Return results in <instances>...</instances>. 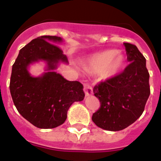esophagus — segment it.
Returning a JSON list of instances; mask_svg holds the SVG:
<instances>
[{
  "mask_svg": "<svg viewBox=\"0 0 161 161\" xmlns=\"http://www.w3.org/2000/svg\"><path fill=\"white\" fill-rule=\"evenodd\" d=\"M83 87H84V92H85V95L86 96H89L93 93V88L91 87L88 83H84L83 84Z\"/></svg>",
  "mask_w": 161,
  "mask_h": 161,
  "instance_id": "34e87169",
  "label": "esophagus"
}]
</instances>
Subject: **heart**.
Returning a JSON list of instances; mask_svg holds the SVG:
<instances>
[{"instance_id":"heart-1","label":"heart","mask_w":161,"mask_h":161,"mask_svg":"<svg viewBox=\"0 0 161 161\" xmlns=\"http://www.w3.org/2000/svg\"><path fill=\"white\" fill-rule=\"evenodd\" d=\"M125 64V56L115 49H108L93 54L88 61V68L93 73H100L103 78H111L121 72Z\"/></svg>"}]
</instances>
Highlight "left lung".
<instances>
[{"label":"left lung","instance_id":"left-lung-1","mask_svg":"<svg viewBox=\"0 0 161 161\" xmlns=\"http://www.w3.org/2000/svg\"><path fill=\"white\" fill-rule=\"evenodd\" d=\"M130 64L122 73L100 82L93 88L100 107L92 120L109 131L122 130L140 117L150 94L146 60L134 44L124 43Z\"/></svg>","mask_w":161,"mask_h":161}]
</instances>
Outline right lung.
I'll return each mask as SVG.
<instances>
[{
  "instance_id": "1",
  "label": "right lung",
  "mask_w": 161,
  "mask_h": 161,
  "mask_svg": "<svg viewBox=\"0 0 161 161\" xmlns=\"http://www.w3.org/2000/svg\"><path fill=\"white\" fill-rule=\"evenodd\" d=\"M61 41L56 36L33 39L20 50L12 66L10 92L14 104L22 117L40 129L63 125L69 107L85 96L78 81H68L56 72L34 78L27 71L31 63L39 60L46 61L48 71L56 69L60 61L68 63L62 49L51 43Z\"/></svg>"
}]
</instances>
